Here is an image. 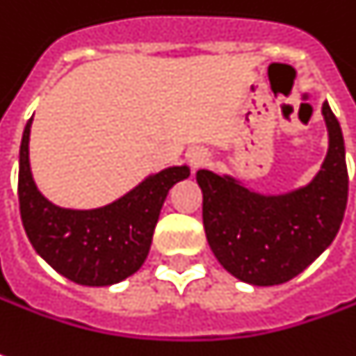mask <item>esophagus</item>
Segmentation results:
<instances>
[{
    "instance_id": "esophagus-1",
    "label": "esophagus",
    "mask_w": 356,
    "mask_h": 356,
    "mask_svg": "<svg viewBox=\"0 0 356 356\" xmlns=\"http://www.w3.org/2000/svg\"><path fill=\"white\" fill-rule=\"evenodd\" d=\"M188 162H190V166L192 168H200V166H204L207 162V152L204 149H200V147H195V149L188 150Z\"/></svg>"
}]
</instances>
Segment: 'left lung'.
<instances>
[{
    "label": "left lung",
    "mask_w": 356,
    "mask_h": 356,
    "mask_svg": "<svg viewBox=\"0 0 356 356\" xmlns=\"http://www.w3.org/2000/svg\"><path fill=\"white\" fill-rule=\"evenodd\" d=\"M327 154L316 176L282 194H262L233 174L197 170L204 229L219 264L252 286H276L304 273L333 243L347 207L345 140L327 102Z\"/></svg>",
    "instance_id": "obj_1"
}]
</instances>
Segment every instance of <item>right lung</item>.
I'll return each instance as SVG.
<instances>
[{
  "label": "right lung",
  "instance_id": "1",
  "mask_svg": "<svg viewBox=\"0 0 356 356\" xmlns=\"http://www.w3.org/2000/svg\"><path fill=\"white\" fill-rule=\"evenodd\" d=\"M27 121L19 149V207L33 249L64 278L82 286H111L147 261L162 204L174 184L190 176L186 164L143 178L127 194L102 207L74 209L40 194L31 172Z\"/></svg>",
  "mask_w": 356,
  "mask_h": 356
}]
</instances>
